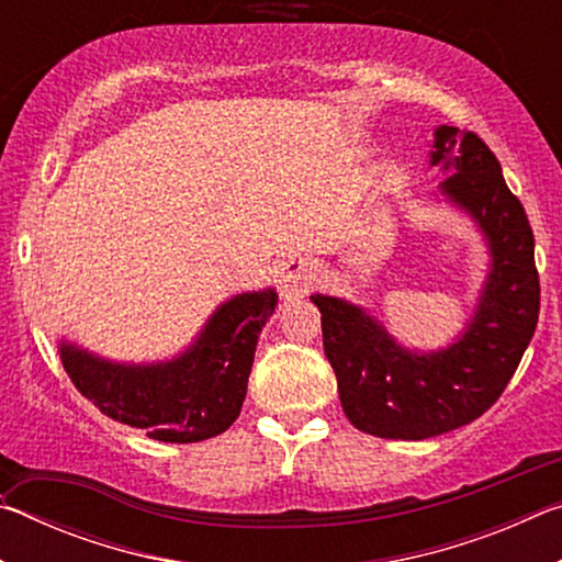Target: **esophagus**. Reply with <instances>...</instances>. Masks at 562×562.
<instances>
[{
  "instance_id": "esophagus-1",
  "label": "esophagus",
  "mask_w": 562,
  "mask_h": 562,
  "mask_svg": "<svg viewBox=\"0 0 562 562\" xmlns=\"http://www.w3.org/2000/svg\"><path fill=\"white\" fill-rule=\"evenodd\" d=\"M278 280L284 297H302L304 292H310V284L315 280V265L307 258L284 260L280 265Z\"/></svg>"
}]
</instances>
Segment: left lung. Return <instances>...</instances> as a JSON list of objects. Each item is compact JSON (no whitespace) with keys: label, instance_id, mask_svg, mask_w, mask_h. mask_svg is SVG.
I'll return each mask as SVG.
<instances>
[{"label":"left lung","instance_id":"8db88e82","mask_svg":"<svg viewBox=\"0 0 562 562\" xmlns=\"http://www.w3.org/2000/svg\"><path fill=\"white\" fill-rule=\"evenodd\" d=\"M429 168L446 178L434 201L471 217L488 250V272L473 315L449 347L416 351L372 312L329 294H312L322 312L325 355L339 402L355 429L379 439L422 441L471 424L496 404L516 374L538 325L540 282L526 211L501 164L471 131H434Z\"/></svg>","mask_w":562,"mask_h":562}]
</instances>
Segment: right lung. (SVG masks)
I'll use <instances>...</instances> for the list:
<instances>
[{"label": "right lung", "mask_w": 562, "mask_h": 562, "mask_svg": "<svg viewBox=\"0 0 562 562\" xmlns=\"http://www.w3.org/2000/svg\"><path fill=\"white\" fill-rule=\"evenodd\" d=\"M278 292H240L217 307L198 337L164 361H113L59 341L76 389L113 422L166 443H195L223 434L245 402L255 347Z\"/></svg>", "instance_id": "right-lung-1"}]
</instances>
